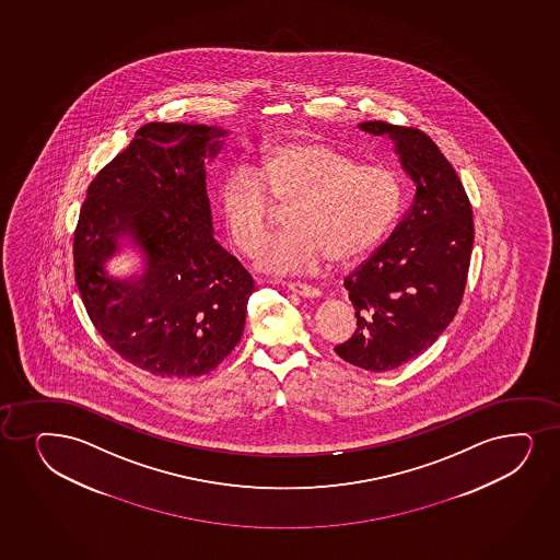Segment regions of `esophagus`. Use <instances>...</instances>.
Wrapping results in <instances>:
<instances>
[{
    "mask_svg": "<svg viewBox=\"0 0 560 560\" xmlns=\"http://www.w3.org/2000/svg\"><path fill=\"white\" fill-rule=\"evenodd\" d=\"M285 288H288L291 293L306 296V299H315V296L322 295V291L317 290V288H312V285H308V283L288 282L285 283Z\"/></svg>",
    "mask_w": 560,
    "mask_h": 560,
    "instance_id": "34e87169",
    "label": "esophagus"
}]
</instances>
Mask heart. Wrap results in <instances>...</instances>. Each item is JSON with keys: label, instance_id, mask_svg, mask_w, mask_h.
Wrapping results in <instances>:
<instances>
[{"label": "heart", "instance_id": "obj_1", "mask_svg": "<svg viewBox=\"0 0 560 560\" xmlns=\"http://www.w3.org/2000/svg\"><path fill=\"white\" fill-rule=\"evenodd\" d=\"M275 201L291 206L290 230L267 238L254 259L257 269L283 277L373 250L398 220L404 187L390 167L357 164L317 138L272 143L257 167H230L217 190L220 222L238 252L248 254L269 232Z\"/></svg>", "mask_w": 560, "mask_h": 560}]
</instances>
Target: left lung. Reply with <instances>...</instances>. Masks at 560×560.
<instances>
[{"instance_id":"left-lung-1","label":"left lung","mask_w":560,"mask_h":560,"mask_svg":"<svg viewBox=\"0 0 560 560\" xmlns=\"http://www.w3.org/2000/svg\"><path fill=\"white\" fill-rule=\"evenodd\" d=\"M360 130L388 136L417 192L385 245L343 285L357 310V330L338 357L386 372L430 348L462 304L475 225L469 198L451 162L422 130L364 121Z\"/></svg>"}]
</instances>
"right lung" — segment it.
Masks as SVG:
<instances>
[{
	"instance_id": "obj_1",
	"label": "right lung",
	"mask_w": 560,
	"mask_h": 560,
	"mask_svg": "<svg viewBox=\"0 0 560 560\" xmlns=\"http://www.w3.org/2000/svg\"><path fill=\"white\" fill-rule=\"evenodd\" d=\"M228 130L148 122L88 188L74 232V277L109 348L161 377L206 375L232 353L254 282L212 235L206 159ZM121 247L127 278L108 270Z\"/></svg>"
}]
</instances>
